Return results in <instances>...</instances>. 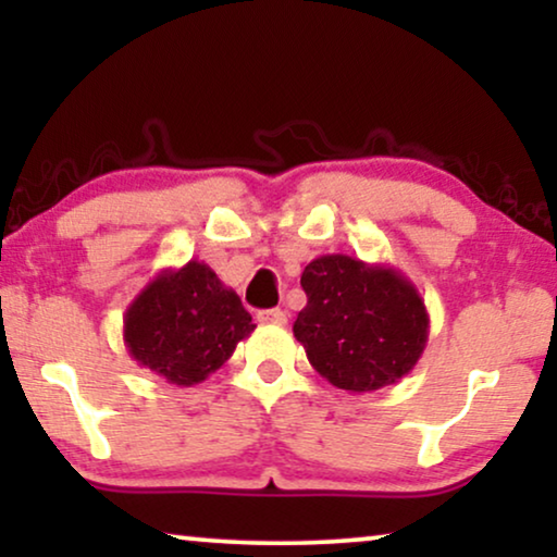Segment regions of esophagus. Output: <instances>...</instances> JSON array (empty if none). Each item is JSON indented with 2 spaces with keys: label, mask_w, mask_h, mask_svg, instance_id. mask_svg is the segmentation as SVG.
Returning a JSON list of instances; mask_svg holds the SVG:
<instances>
[{
  "label": "esophagus",
  "mask_w": 557,
  "mask_h": 557,
  "mask_svg": "<svg viewBox=\"0 0 557 557\" xmlns=\"http://www.w3.org/2000/svg\"><path fill=\"white\" fill-rule=\"evenodd\" d=\"M258 322L284 326V324H286V311H284V309H265V311H258Z\"/></svg>",
  "instance_id": "obj_1"
}]
</instances>
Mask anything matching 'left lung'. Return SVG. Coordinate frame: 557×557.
<instances>
[{"label":"left lung","mask_w":557,"mask_h":557,"mask_svg":"<svg viewBox=\"0 0 557 557\" xmlns=\"http://www.w3.org/2000/svg\"><path fill=\"white\" fill-rule=\"evenodd\" d=\"M294 337L319 375L347 393L398 383L421 360L431 317L408 276L357 256H319L301 273Z\"/></svg>","instance_id":"1"}]
</instances>
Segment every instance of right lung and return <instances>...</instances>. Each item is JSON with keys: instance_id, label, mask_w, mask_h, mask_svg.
<instances>
[{"instance_id": "add662e5", "label": "right lung", "mask_w": 557, "mask_h": 557, "mask_svg": "<svg viewBox=\"0 0 557 557\" xmlns=\"http://www.w3.org/2000/svg\"><path fill=\"white\" fill-rule=\"evenodd\" d=\"M253 330L240 296L197 258L159 271L124 314L132 360L180 387L208 380Z\"/></svg>"}]
</instances>
